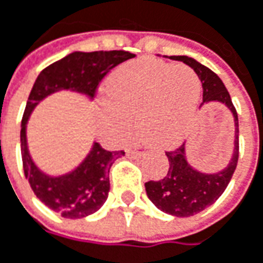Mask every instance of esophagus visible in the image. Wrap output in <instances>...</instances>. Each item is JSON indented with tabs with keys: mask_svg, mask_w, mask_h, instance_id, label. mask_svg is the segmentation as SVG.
<instances>
[{
	"mask_svg": "<svg viewBox=\"0 0 263 263\" xmlns=\"http://www.w3.org/2000/svg\"><path fill=\"white\" fill-rule=\"evenodd\" d=\"M138 152H135V150H128V156H131V157H137L138 156Z\"/></svg>",
	"mask_w": 263,
	"mask_h": 263,
	"instance_id": "1",
	"label": "esophagus"
}]
</instances>
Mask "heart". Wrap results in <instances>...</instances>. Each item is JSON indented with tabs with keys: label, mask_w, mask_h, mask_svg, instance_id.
Listing matches in <instances>:
<instances>
[{
	"label": "heart",
	"mask_w": 263,
	"mask_h": 263,
	"mask_svg": "<svg viewBox=\"0 0 263 263\" xmlns=\"http://www.w3.org/2000/svg\"><path fill=\"white\" fill-rule=\"evenodd\" d=\"M200 92L199 76L187 66L154 60L125 64L109 78L110 100L103 101L101 129L111 140L123 141L131 132L132 116H137L138 131L147 143L174 145L196 115Z\"/></svg>",
	"instance_id": "1"
}]
</instances>
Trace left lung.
<instances>
[{
    "label": "left lung",
    "mask_w": 263,
    "mask_h": 263,
    "mask_svg": "<svg viewBox=\"0 0 263 263\" xmlns=\"http://www.w3.org/2000/svg\"><path fill=\"white\" fill-rule=\"evenodd\" d=\"M171 60L182 62L199 76L203 86V104L219 103L225 106L234 122V148L230 163L218 172H201L187 159V144L167 152L169 171L162 181L145 182V193L154 206L178 218H189L213 204L230 184L238 162V116L227 88L209 67L187 55H172Z\"/></svg>",
    "instance_id": "obj_1"
}]
</instances>
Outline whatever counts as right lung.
Here are the masks:
<instances>
[{
	"instance_id": "right-lung-1",
	"label": "right lung",
	"mask_w": 263,
	"mask_h": 263,
	"mask_svg": "<svg viewBox=\"0 0 263 263\" xmlns=\"http://www.w3.org/2000/svg\"><path fill=\"white\" fill-rule=\"evenodd\" d=\"M128 51H73L45 67L29 94L20 126V147L25 177L36 197L51 211L67 219H79L97 212L107 200L109 172L115 160L125 152H109L92 143L84 160L72 171L50 175L36 165L28 147V122L44 98L60 91H72L86 98L94 97L104 74L125 60L134 59Z\"/></svg>"
}]
</instances>
